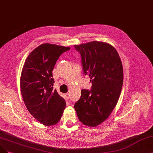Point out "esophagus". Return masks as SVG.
<instances>
[{"label":"esophagus","instance_id":"obj_1","mask_svg":"<svg viewBox=\"0 0 153 153\" xmlns=\"http://www.w3.org/2000/svg\"><path fill=\"white\" fill-rule=\"evenodd\" d=\"M65 95H66V98H67L68 99H69V98H70V94H69V93H66Z\"/></svg>","mask_w":153,"mask_h":153}]
</instances>
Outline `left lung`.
Here are the masks:
<instances>
[{
  "label": "left lung",
  "mask_w": 153,
  "mask_h": 153,
  "mask_svg": "<svg viewBox=\"0 0 153 153\" xmlns=\"http://www.w3.org/2000/svg\"><path fill=\"white\" fill-rule=\"evenodd\" d=\"M74 47L81 54L84 74L89 75L92 84L91 91L82 89L74 108L83 125L95 127L109 117L118 102L123 82L122 61L114 47L103 42Z\"/></svg>",
  "instance_id": "obj_1"
}]
</instances>
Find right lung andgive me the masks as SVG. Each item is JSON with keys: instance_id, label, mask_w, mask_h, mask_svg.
Segmentation results:
<instances>
[{"instance_id": "1", "label": "right lung", "mask_w": 153, "mask_h": 153, "mask_svg": "<svg viewBox=\"0 0 153 153\" xmlns=\"http://www.w3.org/2000/svg\"><path fill=\"white\" fill-rule=\"evenodd\" d=\"M70 47L43 44L26 59L20 78V88L30 113L45 126L59 122L66 108L65 99L54 90L52 76L57 60Z\"/></svg>"}]
</instances>
